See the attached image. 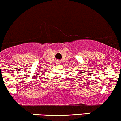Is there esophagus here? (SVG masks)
I'll return each mask as SVG.
<instances>
[{"label": "esophagus", "instance_id": "esophagus-1", "mask_svg": "<svg viewBox=\"0 0 121 121\" xmlns=\"http://www.w3.org/2000/svg\"><path fill=\"white\" fill-rule=\"evenodd\" d=\"M56 63H57V64H60L61 63V62H60V60H57L56 61Z\"/></svg>", "mask_w": 121, "mask_h": 121}]
</instances>
